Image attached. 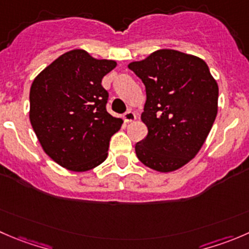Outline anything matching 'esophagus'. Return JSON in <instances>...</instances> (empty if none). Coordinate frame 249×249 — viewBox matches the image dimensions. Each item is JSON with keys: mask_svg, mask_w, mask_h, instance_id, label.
I'll list each match as a JSON object with an SVG mask.
<instances>
[{"mask_svg": "<svg viewBox=\"0 0 249 249\" xmlns=\"http://www.w3.org/2000/svg\"><path fill=\"white\" fill-rule=\"evenodd\" d=\"M123 119H124L125 123H131L134 122V120H136V114H135L132 110H127V112L124 113V115H123Z\"/></svg>", "mask_w": 249, "mask_h": 249, "instance_id": "esophagus-1", "label": "esophagus"}]
</instances>
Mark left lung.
I'll use <instances>...</instances> for the list:
<instances>
[{"label": "left lung", "instance_id": "1", "mask_svg": "<svg viewBox=\"0 0 249 249\" xmlns=\"http://www.w3.org/2000/svg\"><path fill=\"white\" fill-rule=\"evenodd\" d=\"M146 86L141 120L148 129L137 158L159 173L182 168L197 156L218 114V83L203 59L158 50L129 64Z\"/></svg>", "mask_w": 249, "mask_h": 249}]
</instances>
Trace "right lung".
<instances>
[{"label":"right lung","mask_w":249,"mask_h":249,"mask_svg":"<svg viewBox=\"0 0 249 249\" xmlns=\"http://www.w3.org/2000/svg\"><path fill=\"white\" fill-rule=\"evenodd\" d=\"M117 67L85 50L66 52L46 67L30 88L31 126L51 159L68 170L88 171L108 156L109 140L123 124L106 109L102 79Z\"/></svg>","instance_id":"right-lung-1"}]
</instances>
